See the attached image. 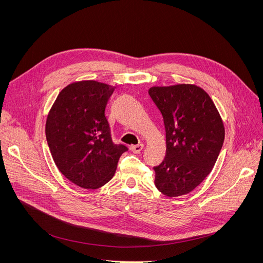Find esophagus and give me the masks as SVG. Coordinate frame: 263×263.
I'll use <instances>...</instances> for the list:
<instances>
[{
    "label": "esophagus",
    "instance_id": "esophagus-1",
    "mask_svg": "<svg viewBox=\"0 0 263 263\" xmlns=\"http://www.w3.org/2000/svg\"><path fill=\"white\" fill-rule=\"evenodd\" d=\"M144 148V145L143 144H139V145H133L131 146V150L133 151L134 154H141L142 150Z\"/></svg>",
    "mask_w": 263,
    "mask_h": 263
}]
</instances>
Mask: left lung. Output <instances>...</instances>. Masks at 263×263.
<instances>
[{
	"label": "left lung",
	"instance_id": "8db88e82",
	"mask_svg": "<svg viewBox=\"0 0 263 263\" xmlns=\"http://www.w3.org/2000/svg\"><path fill=\"white\" fill-rule=\"evenodd\" d=\"M148 92L166 132V156L154 167L155 184L170 197L187 194L214 166L225 139L223 121L210 96L198 86L153 87Z\"/></svg>",
	"mask_w": 263,
	"mask_h": 263
}]
</instances>
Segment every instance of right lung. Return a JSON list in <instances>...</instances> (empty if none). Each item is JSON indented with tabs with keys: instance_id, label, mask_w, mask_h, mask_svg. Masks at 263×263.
I'll return each instance as SVG.
<instances>
[{
	"instance_id": "add662e5",
	"label": "right lung",
	"mask_w": 263,
	"mask_h": 263,
	"mask_svg": "<svg viewBox=\"0 0 263 263\" xmlns=\"http://www.w3.org/2000/svg\"><path fill=\"white\" fill-rule=\"evenodd\" d=\"M114 88L96 81L73 83L55 100L46 137L60 172L83 189H99L113 178L128 147L112 140L105 107Z\"/></svg>"
}]
</instances>
